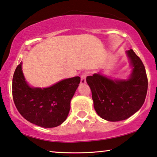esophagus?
I'll use <instances>...</instances> for the list:
<instances>
[{
  "label": "esophagus",
  "instance_id": "obj_1",
  "mask_svg": "<svg viewBox=\"0 0 157 157\" xmlns=\"http://www.w3.org/2000/svg\"><path fill=\"white\" fill-rule=\"evenodd\" d=\"M86 72H83L81 75V84H85L86 82Z\"/></svg>",
  "mask_w": 157,
  "mask_h": 157
}]
</instances>
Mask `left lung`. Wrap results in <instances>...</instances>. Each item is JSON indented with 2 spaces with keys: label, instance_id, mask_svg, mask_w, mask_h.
<instances>
[{
  "label": "left lung",
  "instance_id": "obj_1",
  "mask_svg": "<svg viewBox=\"0 0 157 157\" xmlns=\"http://www.w3.org/2000/svg\"><path fill=\"white\" fill-rule=\"evenodd\" d=\"M132 67L128 79H111L101 73L86 77L98 115L109 121L125 120L136 113L145 100L148 80L145 67L132 49L126 51Z\"/></svg>",
  "mask_w": 157,
  "mask_h": 157
}]
</instances>
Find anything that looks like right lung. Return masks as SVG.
Wrapping results in <instances>:
<instances>
[{
	"mask_svg": "<svg viewBox=\"0 0 157 157\" xmlns=\"http://www.w3.org/2000/svg\"><path fill=\"white\" fill-rule=\"evenodd\" d=\"M79 82L80 78L74 77L47 88L31 87L25 81L21 62L13 75V101L19 113L30 123L43 128L57 127L67 118Z\"/></svg>",
	"mask_w": 157,
	"mask_h": 157,
	"instance_id": "1",
	"label": "right lung"
}]
</instances>
